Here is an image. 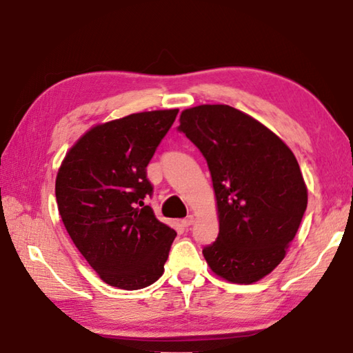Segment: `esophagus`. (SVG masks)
Segmentation results:
<instances>
[{
	"mask_svg": "<svg viewBox=\"0 0 353 353\" xmlns=\"http://www.w3.org/2000/svg\"><path fill=\"white\" fill-rule=\"evenodd\" d=\"M193 223H194V216H193V214H188L187 218L182 219V225H183V227H190V225H193Z\"/></svg>",
	"mask_w": 353,
	"mask_h": 353,
	"instance_id": "esophagus-1",
	"label": "esophagus"
}]
</instances>
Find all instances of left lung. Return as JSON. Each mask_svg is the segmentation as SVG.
Returning <instances> with one entry per match:
<instances>
[{"label":"left lung","mask_w":353,"mask_h":353,"mask_svg":"<svg viewBox=\"0 0 353 353\" xmlns=\"http://www.w3.org/2000/svg\"><path fill=\"white\" fill-rule=\"evenodd\" d=\"M179 130L207 160L216 198L219 234L202 254L230 283L259 282L280 265L308 202L302 171L279 135L225 104L181 113Z\"/></svg>","instance_id":"obj_1"}]
</instances>
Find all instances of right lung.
Listing matches in <instances>:
<instances>
[{"label":"right lung","instance_id":"obj_1","mask_svg":"<svg viewBox=\"0 0 353 353\" xmlns=\"http://www.w3.org/2000/svg\"><path fill=\"white\" fill-rule=\"evenodd\" d=\"M179 109L130 113L94 124L68 149L56 199L65 229L99 279L141 290L162 277L176 230L143 199L152 193L146 166Z\"/></svg>","mask_w":353,"mask_h":353}]
</instances>
